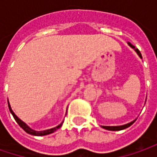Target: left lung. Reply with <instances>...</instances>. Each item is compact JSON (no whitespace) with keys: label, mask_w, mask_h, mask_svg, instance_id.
I'll return each mask as SVG.
<instances>
[{"label":"left lung","mask_w":157,"mask_h":157,"mask_svg":"<svg viewBox=\"0 0 157 157\" xmlns=\"http://www.w3.org/2000/svg\"><path fill=\"white\" fill-rule=\"evenodd\" d=\"M129 45H130L132 48H134V49H135V51L138 53V55H139V56L142 58L140 51H139L138 49H136V48L135 47L134 45H132L131 44H129ZM134 122H135V121H133V122H131V123H129V124H127L121 125V126H103V128H105V129H106V130H110V131H120V130H123V129H125V128L129 127L130 125H132V124H134Z\"/></svg>","instance_id":"8db88e82"}]
</instances>
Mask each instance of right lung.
Instances as JSON below:
<instances>
[{"label": "right lung", "mask_w": 157, "mask_h": 157, "mask_svg": "<svg viewBox=\"0 0 157 157\" xmlns=\"http://www.w3.org/2000/svg\"><path fill=\"white\" fill-rule=\"evenodd\" d=\"M8 105H9V110H10V112L12 113V114H13V116L14 117V119H15V121L17 122V124L26 132V133H28V134H30V135H33V136H46V135H49V134H52V133H53L54 131H56L58 128H60L61 126H62V124H59L58 126H56V127H54V128H52V129H48V130H45V131H42V132H36V131H34V130H33V129H31L26 124H24L21 119H19L17 116L15 115V113L13 112V110L11 108V106H10V104L8 103Z\"/></svg>", "instance_id": "add662e5"}]
</instances>
